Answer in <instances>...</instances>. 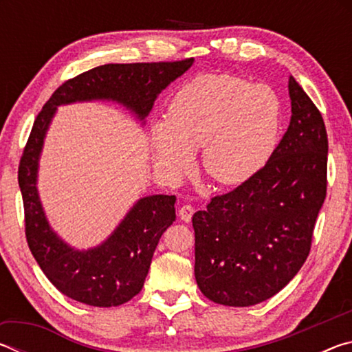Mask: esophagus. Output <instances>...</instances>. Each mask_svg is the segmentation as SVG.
Instances as JSON below:
<instances>
[{
    "instance_id": "1",
    "label": "esophagus",
    "mask_w": 352,
    "mask_h": 352,
    "mask_svg": "<svg viewBox=\"0 0 352 352\" xmlns=\"http://www.w3.org/2000/svg\"><path fill=\"white\" fill-rule=\"evenodd\" d=\"M194 208L190 205H183L180 208V211H178V214H180V219L184 220V222H190V219H192V214H194Z\"/></svg>"
}]
</instances>
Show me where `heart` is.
Wrapping results in <instances>:
<instances>
[{"label": "heart", "instance_id": "1", "mask_svg": "<svg viewBox=\"0 0 352 352\" xmlns=\"http://www.w3.org/2000/svg\"><path fill=\"white\" fill-rule=\"evenodd\" d=\"M281 130V102L267 85L231 74H200L175 93L168 121L153 127L155 155L172 177L192 164L204 147L201 166L214 182L241 184L269 163Z\"/></svg>", "mask_w": 352, "mask_h": 352}]
</instances>
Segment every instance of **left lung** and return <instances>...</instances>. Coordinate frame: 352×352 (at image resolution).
<instances>
[{"instance_id":"1","label":"left lung","mask_w":352,"mask_h":352,"mask_svg":"<svg viewBox=\"0 0 352 352\" xmlns=\"http://www.w3.org/2000/svg\"><path fill=\"white\" fill-rule=\"evenodd\" d=\"M289 94V129L269 163L192 216L195 281L217 305L269 300L311 252L326 199L327 133L321 113L292 76Z\"/></svg>"}]
</instances>
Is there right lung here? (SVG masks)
<instances>
[{
    "mask_svg": "<svg viewBox=\"0 0 352 352\" xmlns=\"http://www.w3.org/2000/svg\"><path fill=\"white\" fill-rule=\"evenodd\" d=\"M192 60L100 65L62 83L34 121L19 166L26 241L40 269L63 295L96 307L121 306L138 295L160 237L174 223L177 199L163 194L140 199L100 245L69 247L47 223L37 192L40 152L57 107L115 100L144 121L158 94L186 73Z\"/></svg>",
    "mask_w": 352,
    "mask_h": 352,
    "instance_id": "add662e5",
    "label": "right lung"
}]
</instances>
